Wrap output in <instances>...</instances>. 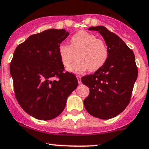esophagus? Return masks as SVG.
I'll return each instance as SVG.
<instances>
[{
	"label": "esophagus",
	"mask_w": 149,
	"mask_h": 149,
	"mask_svg": "<svg viewBox=\"0 0 149 149\" xmlns=\"http://www.w3.org/2000/svg\"><path fill=\"white\" fill-rule=\"evenodd\" d=\"M77 81H78V83L79 84H81L82 82H81V77L79 75L77 76Z\"/></svg>",
	"instance_id": "34e87169"
}]
</instances>
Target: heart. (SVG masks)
I'll use <instances>...</instances> for the list:
<instances>
[{
    "label": "heart",
    "mask_w": 149,
    "mask_h": 149,
    "mask_svg": "<svg viewBox=\"0 0 149 149\" xmlns=\"http://www.w3.org/2000/svg\"><path fill=\"white\" fill-rule=\"evenodd\" d=\"M71 46L61 44L58 55L62 64L67 67L76 59L78 61L71 65L68 71L74 73H83L87 70L96 72L101 69L108 58V48L104 40L87 31H80L70 39Z\"/></svg>",
    "instance_id": "1"
}]
</instances>
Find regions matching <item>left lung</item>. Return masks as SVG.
<instances>
[{
	"instance_id": "left-lung-1",
	"label": "left lung",
	"mask_w": 149,
	"mask_h": 149,
	"mask_svg": "<svg viewBox=\"0 0 149 149\" xmlns=\"http://www.w3.org/2000/svg\"><path fill=\"white\" fill-rule=\"evenodd\" d=\"M88 30L98 31L102 36L108 58L93 74L82 77V83L90 88L83 103L91 116L110 119L124 111L130 102L138 74L135 57L125 42L105 27H90Z\"/></svg>"
}]
</instances>
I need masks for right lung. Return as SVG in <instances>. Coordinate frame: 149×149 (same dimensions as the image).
<instances>
[{"label":"right lung","instance_id":"add662e5","mask_svg":"<svg viewBox=\"0 0 149 149\" xmlns=\"http://www.w3.org/2000/svg\"><path fill=\"white\" fill-rule=\"evenodd\" d=\"M69 35L49 29L31 35L17 47L10 63L15 93L22 108L39 120H51L64 110L67 97L78 85L73 74L63 72L60 44ZM54 77L57 80L52 81Z\"/></svg>","mask_w":149,"mask_h":149}]
</instances>
